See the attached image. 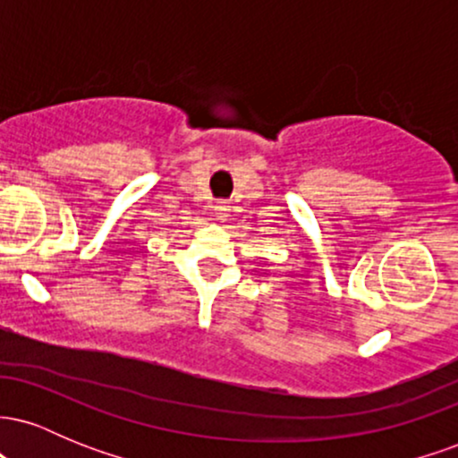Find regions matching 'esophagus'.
I'll use <instances>...</instances> for the list:
<instances>
[{
    "label": "esophagus",
    "instance_id": "1",
    "mask_svg": "<svg viewBox=\"0 0 458 458\" xmlns=\"http://www.w3.org/2000/svg\"><path fill=\"white\" fill-rule=\"evenodd\" d=\"M215 217L219 219V222H225V219L230 217V204L228 202H217L215 204Z\"/></svg>",
    "mask_w": 458,
    "mask_h": 458
}]
</instances>
